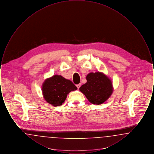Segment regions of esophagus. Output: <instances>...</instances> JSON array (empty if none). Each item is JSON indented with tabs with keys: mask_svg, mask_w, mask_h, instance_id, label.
<instances>
[{
	"mask_svg": "<svg viewBox=\"0 0 154 154\" xmlns=\"http://www.w3.org/2000/svg\"><path fill=\"white\" fill-rule=\"evenodd\" d=\"M81 84H77V85H76V86H77V88L78 89H79L80 88V87H81Z\"/></svg>",
	"mask_w": 154,
	"mask_h": 154,
	"instance_id": "34e87169",
	"label": "esophagus"
}]
</instances>
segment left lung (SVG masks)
I'll use <instances>...</instances> for the list:
<instances>
[{
	"instance_id": "left-lung-1",
	"label": "left lung",
	"mask_w": 154,
	"mask_h": 154,
	"mask_svg": "<svg viewBox=\"0 0 154 154\" xmlns=\"http://www.w3.org/2000/svg\"><path fill=\"white\" fill-rule=\"evenodd\" d=\"M87 82L80 91L88 100L94 104H100L109 99L112 92V85L110 79L100 73H91L87 76Z\"/></svg>"
}]
</instances>
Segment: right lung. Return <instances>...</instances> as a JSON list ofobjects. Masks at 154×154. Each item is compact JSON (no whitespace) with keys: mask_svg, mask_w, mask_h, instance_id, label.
I'll use <instances>...</instances> for the list:
<instances>
[{"mask_svg":"<svg viewBox=\"0 0 154 154\" xmlns=\"http://www.w3.org/2000/svg\"><path fill=\"white\" fill-rule=\"evenodd\" d=\"M77 89L71 81L55 75L44 81L42 91L45 100L54 106L64 103L67 94Z\"/></svg>","mask_w":154,"mask_h":154,"instance_id":"obj_1","label":"right lung"}]
</instances>
